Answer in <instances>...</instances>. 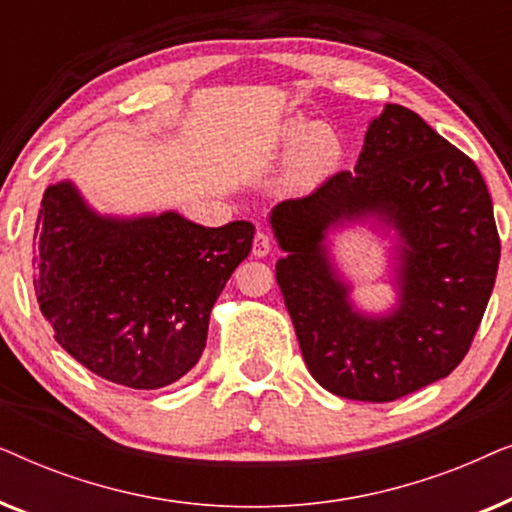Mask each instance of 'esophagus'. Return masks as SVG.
Masks as SVG:
<instances>
[{
	"mask_svg": "<svg viewBox=\"0 0 512 512\" xmlns=\"http://www.w3.org/2000/svg\"><path fill=\"white\" fill-rule=\"evenodd\" d=\"M270 251H272L270 235L265 233V230H258V233L254 235V249H251V254H254L256 258H263V256H268Z\"/></svg>",
	"mask_w": 512,
	"mask_h": 512,
	"instance_id": "1",
	"label": "esophagus"
}]
</instances>
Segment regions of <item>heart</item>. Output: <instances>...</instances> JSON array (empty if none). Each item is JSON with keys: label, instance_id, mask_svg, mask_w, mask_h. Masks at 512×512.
Masks as SVG:
<instances>
[{"label": "heart", "instance_id": "heart-1", "mask_svg": "<svg viewBox=\"0 0 512 512\" xmlns=\"http://www.w3.org/2000/svg\"><path fill=\"white\" fill-rule=\"evenodd\" d=\"M279 146L284 153L300 152L293 174L298 181L317 179L326 174L331 167L338 163L342 156V144L338 135L328 128H319L314 121L307 118H291L284 123L282 137H279Z\"/></svg>", "mask_w": 512, "mask_h": 512}]
</instances>
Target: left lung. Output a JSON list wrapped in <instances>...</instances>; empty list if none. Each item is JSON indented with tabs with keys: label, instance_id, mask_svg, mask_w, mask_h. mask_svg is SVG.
I'll return each instance as SVG.
<instances>
[{
	"label": "left lung",
	"instance_id": "8db88e82",
	"mask_svg": "<svg viewBox=\"0 0 512 512\" xmlns=\"http://www.w3.org/2000/svg\"><path fill=\"white\" fill-rule=\"evenodd\" d=\"M275 265L314 380L352 401L389 403L443 380L464 359L492 296L501 244L475 163L401 104L368 123L354 172L270 212ZM361 225L388 242L395 298L368 311L334 256Z\"/></svg>",
	"mask_w": 512,
	"mask_h": 512
}]
</instances>
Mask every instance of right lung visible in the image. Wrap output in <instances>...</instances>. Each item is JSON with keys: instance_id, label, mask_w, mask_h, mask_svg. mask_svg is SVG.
<instances>
[{"instance_id": "right-lung-1", "label": "right lung", "mask_w": 512, "mask_h": 512, "mask_svg": "<svg viewBox=\"0 0 512 512\" xmlns=\"http://www.w3.org/2000/svg\"><path fill=\"white\" fill-rule=\"evenodd\" d=\"M254 233L249 221L207 228L177 209L102 214L62 179L46 188L34 228L39 310L90 373L167 387L198 363L212 307Z\"/></svg>"}]
</instances>
